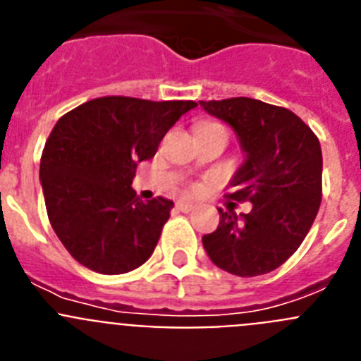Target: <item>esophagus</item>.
I'll return each mask as SVG.
<instances>
[{"instance_id": "34e87169", "label": "esophagus", "mask_w": 361, "mask_h": 361, "mask_svg": "<svg viewBox=\"0 0 361 361\" xmlns=\"http://www.w3.org/2000/svg\"><path fill=\"white\" fill-rule=\"evenodd\" d=\"M195 208V204L190 202V200H178L177 202V209L178 212H183V213H188L191 212V209Z\"/></svg>"}]
</instances>
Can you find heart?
Instances as JSON below:
<instances>
[{"label": "heart", "instance_id": "heart-1", "mask_svg": "<svg viewBox=\"0 0 361 361\" xmlns=\"http://www.w3.org/2000/svg\"><path fill=\"white\" fill-rule=\"evenodd\" d=\"M204 126H208V124H204Z\"/></svg>", "mask_w": 361, "mask_h": 361}]
</instances>
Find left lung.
<instances>
[{"instance_id":"8db88e82","label":"left lung","mask_w":361,"mask_h":361,"mask_svg":"<svg viewBox=\"0 0 361 361\" xmlns=\"http://www.w3.org/2000/svg\"><path fill=\"white\" fill-rule=\"evenodd\" d=\"M228 123L245 161L228 199L251 202L250 213L219 209V228L202 237L212 262L237 276L266 275L304 242L322 202L318 137L291 110L250 97L200 101Z\"/></svg>"}]
</instances>
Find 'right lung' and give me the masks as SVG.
<instances>
[{
  "label": "right lung",
  "instance_id": "1",
  "mask_svg": "<svg viewBox=\"0 0 361 361\" xmlns=\"http://www.w3.org/2000/svg\"><path fill=\"white\" fill-rule=\"evenodd\" d=\"M195 101L108 95L57 121L41 155L39 180L57 238L79 264L123 275L152 257L173 202H142L132 190L137 164Z\"/></svg>",
  "mask_w": 361,
  "mask_h": 361
}]
</instances>
